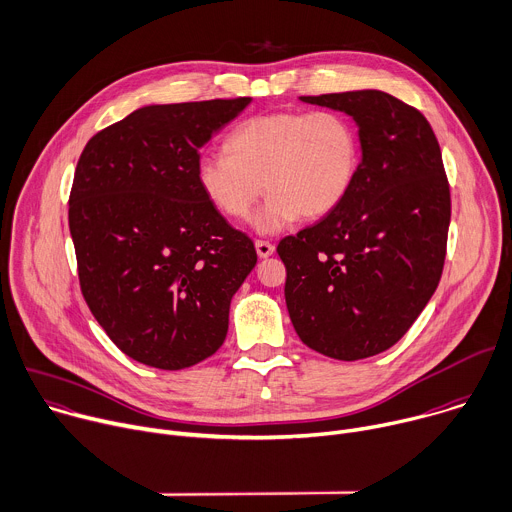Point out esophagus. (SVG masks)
<instances>
[{"instance_id": "obj_1", "label": "esophagus", "mask_w": 512, "mask_h": 512, "mask_svg": "<svg viewBox=\"0 0 512 512\" xmlns=\"http://www.w3.org/2000/svg\"><path fill=\"white\" fill-rule=\"evenodd\" d=\"M256 252L260 258H268L274 254V244L264 242V240H256Z\"/></svg>"}]
</instances>
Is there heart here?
Segmentation results:
<instances>
[{"instance_id": "heart-1", "label": "heart", "mask_w": 512, "mask_h": 512, "mask_svg": "<svg viewBox=\"0 0 512 512\" xmlns=\"http://www.w3.org/2000/svg\"><path fill=\"white\" fill-rule=\"evenodd\" d=\"M361 163L355 123L335 111H278L240 123L226 139V155L197 161L195 181L230 220H246L270 193L254 226L274 234L300 220H319L341 206Z\"/></svg>"}]
</instances>
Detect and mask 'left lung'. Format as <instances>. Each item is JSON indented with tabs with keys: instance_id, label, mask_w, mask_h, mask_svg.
Listing matches in <instances>:
<instances>
[{
	"instance_id": "8db88e82",
	"label": "left lung",
	"mask_w": 512,
	"mask_h": 512,
	"mask_svg": "<svg viewBox=\"0 0 512 512\" xmlns=\"http://www.w3.org/2000/svg\"><path fill=\"white\" fill-rule=\"evenodd\" d=\"M359 127L361 163L341 206L280 240L300 341L339 361L393 347L442 278L450 185L426 117L381 90L300 96Z\"/></svg>"
}]
</instances>
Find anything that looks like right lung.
<instances>
[{"label":"right lung","mask_w":512,"mask_h":512,"mask_svg":"<svg viewBox=\"0 0 512 512\" xmlns=\"http://www.w3.org/2000/svg\"><path fill=\"white\" fill-rule=\"evenodd\" d=\"M250 96L143 107L98 131L70 189L82 296L131 359L177 371L214 355L230 302L256 266L195 181L199 151Z\"/></svg>","instance_id":"add662e5"}]
</instances>
